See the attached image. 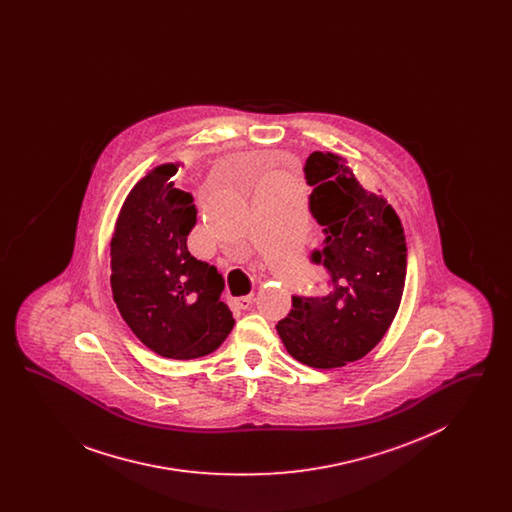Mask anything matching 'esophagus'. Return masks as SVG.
I'll use <instances>...</instances> for the list:
<instances>
[{
	"label": "esophagus",
	"instance_id": "esophagus-1",
	"mask_svg": "<svg viewBox=\"0 0 512 512\" xmlns=\"http://www.w3.org/2000/svg\"><path fill=\"white\" fill-rule=\"evenodd\" d=\"M251 303H253V295H244V297L234 299V305H236L238 309H249Z\"/></svg>",
	"mask_w": 512,
	"mask_h": 512
}]
</instances>
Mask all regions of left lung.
<instances>
[{
    "mask_svg": "<svg viewBox=\"0 0 512 512\" xmlns=\"http://www.w3.org/2000/svg\"><path fill=\"white\" fill-rule=\"evenodd\" d=\"M305 176L309 209L322 226L313 261L328 280L317 297H293L276 332L295 361L330 370L363 359L390 330L405 288L407 242L382 190H365L345 157L315 151Z\"/></svg>",
    "mask_w": 512,
    "mask_h": 512,
    "instance_id": "left-lung-1",
    "label": "left lung"
}]
</instances>
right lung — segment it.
I'll return each instance as SVG.
<instances>
[{"label":"right lung","mask_w":512,"mask_h":512,"mask_svg":"<svg viewBox=\"0 0 512 512\" xmlns=\"http://www.w3.org/2000/svg\"><path fill=\"white\" fill-rule=\"evenodd\" d=\"M180 163L146 172L122 203L111 236V290L122 320L153 353L190 361L217 351L234 328L219 270L188 251L194 197L174 188Z\"/></svg>","instance_id":"1"}]
</instances>
